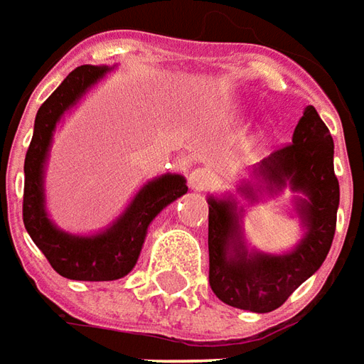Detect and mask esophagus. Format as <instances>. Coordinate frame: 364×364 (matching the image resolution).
Here are the masks:
<instances>
[{
	"label": "esophagus",
	"mask_w": 364,
	"mask_h": 364,
	"mask_svg": "<svg viewBox=\"0 0 364 364\" xmlns=\"http://www.w3.org/2000/svg\"><path fill=\"white\" fill-rule=\"evenodd\" d=\"M188 184L192 190H206V188H210L214 184V176H212L210 170H206V168H196V170H192L190 172V178H188Z\"/></svg>",
	"instance_id": "34e87169"
}]
</instances>
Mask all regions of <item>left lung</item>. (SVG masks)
Instances as JSON below:
<instances>
[{"instance_id": "obj_1", "label": "left lung", "mask_w": 364, "mask_h": 364, "mask_svg": "<svg viewBox=\"0 0 364 364\" xmlns=\"http://www.w3.org/2000/svg\"><path fill=\"white\" fill-rule=\"evenodd\" d=\"M333 156L331 132L318 112L306 106L292 142L252 168L256 184L238 188L250 200H256V192H277L287 184L301 192L296 210L304 236L287 255L248 252L240 236L236 202L208 198V280L222 302L242 311L270 313L321 268L335 238L341 196Z\"/></svg>"}]
</instances>
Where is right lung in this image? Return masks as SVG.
<instances>
[{
    "mask_svg": "<svg viewBox=\"0 0 364 364\" xmlns=\"http://www.w3.org/2000/svg\"><path fill=\"white\" fill-rule=\"evenodd\" d=\"M106 65H80L63 80L38 109L33 138L26 154L23 184V224L31 240L48 258L51 268L70 280H116L136 267L150 222L170 202L186 194L184 176L164 174L144 184L130 206L122 212L104 232L94 236H74L53 226L46 212L43 166L48 160L55 124L74 106L87 87L108 74Z\"/></svg>",
    "mask_w": 364,
    "mask_h": 364,
    "instance_id": "add662e5",
    "label": "right lung"
}]
</instances>
